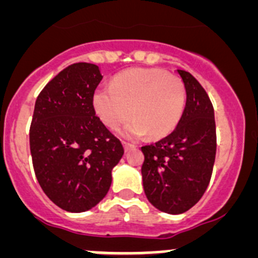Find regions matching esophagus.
<instances>
[{"instance_id":"1","label":"esophagus","mask_w":258,"mask_h":258,"mask_svg":"<svg viewBox=\"0 0 258 258\" xmlns=\"http://www.w3.org/2000/svg\"><path fill=\"white\" fill-rule=\"evenodd\" d=\"M122 145H124L125 151H129V150H132V149H134V147H136L133 143H129V142H122Z\"/></svg>"}]
</instances>
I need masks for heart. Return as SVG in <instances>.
<instances>
[{"label":"heart","instance_id":"1","mask_svg":"<svg viewBox=\"0 0 258 258\" xmlns=\"http://www.w3.org/2000/svg\"><path fill=\"white\" fill-rule=\"evenodd\" d=\"M93 106L109 129L116 131L132 116L125 136L137 138L149 132L152 138H163L183 115L186 88L179 77L160 68H131L116 75L111 86L98 89Z\"/></svg>","mask_w":258,"mask_h":258}]
</instances>
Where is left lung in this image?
Instances as JSON below:
<instances>
[{
    "instance_id": "obj_1",
    "label": "left lung",
    "mask_w": 258,
    "mask_h": 258,
    "mask_svg": "<svg viewBox=\"0 0 258 258\" xmlns=\"http://www.w3.org/2000/svg\"><path fill=\"white\" fill-rule=\"evenodd\" d=\"M186 88V106L169 136L142 146L143 188L149 202L165 213L188 211L211 181L217 149L214 109L208 94L190 72L177 70Z\"/></svg>"
}]
</instances>
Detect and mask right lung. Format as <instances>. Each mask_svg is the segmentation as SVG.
Returning <instances> with one entry per match:
<instances>
[{"instance_id": "1", "label": "right lung", "mask_w": 258, "mask_h": 258, "mask_svg": "<svg viewBox=\"0 0 258 258\" xmlns=\"http://www.w3.org/2000/svg\"><path fill=\"white\" fill-rule=\"evenodd\" d=\"M99 67L75 63L60 71L36 99L29 146L36 178L67 212H85L107 195L124 147L95 115Z\"/></svg>"}]
</instances>
